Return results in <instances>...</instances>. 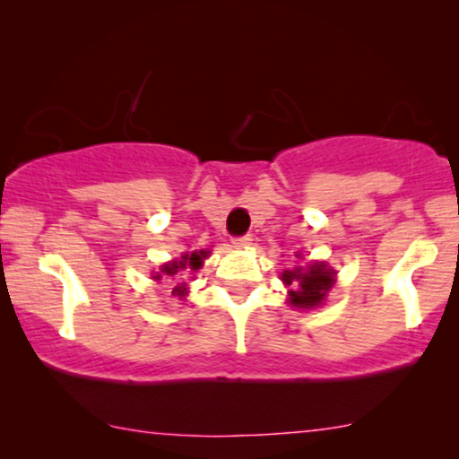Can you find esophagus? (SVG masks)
<instances>
[{"label": "esophagus", "instance_id": "obj_1", "mask_svg": "<svg viewBox=\"0 0 459 459\" xmlns=\"http://www.w3.org/2000/svg\"><path fill=\"white\" fill-rule=\"evenodd\" d=\"M250 244H252V237H250V235L233 237V246H235V247H247Z\"/></svg>", "mask_w": 459, "mask_h": 459}]
</instances>
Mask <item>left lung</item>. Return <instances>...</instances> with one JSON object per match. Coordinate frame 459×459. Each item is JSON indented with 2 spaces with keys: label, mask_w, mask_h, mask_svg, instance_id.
<instances>
[{
  "label": "left lung",
  "mask_w": 459,
  "mask_h": 459,
  "mask_svg": "<svg viewBox=\"0 0 459 459\" xmlns=\"http://www.w3.org/2000/svg\"><path fill=\"white\" fill-rule=\"evenodd\" d=\"M282 281L287 284H298V289L289 291V304L298 308H313L325 299V293L334 284V272L328 270L324 263H315L308 267V272H302L296 267L293 272H284Z\"/></svg>",
  "instance_id": "obj_1"
}]
</instances>
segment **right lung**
I'll return each mask as SVG.
<instances>
[{"instance_id":"1","label":"right lung","mask_w":459,"mask_h":459,"mask_svg":"<svg viewBox=\"0 0 459 459\" xmlns=\"http://www.w3.org/2000/svg\"><path fill=\"white\" fill-rule=\"evenodd\" d=\"M204 256H207V252H192V255H186V256H181V261H175V263H170V265H166L163 267V273H168V276H175V273L178 272V270H183V267H192V270H198L200 265H203V259ZM157 281H160V273H157ZM175 296H186V287H175Z\"/></svg>"}]
</instances>
